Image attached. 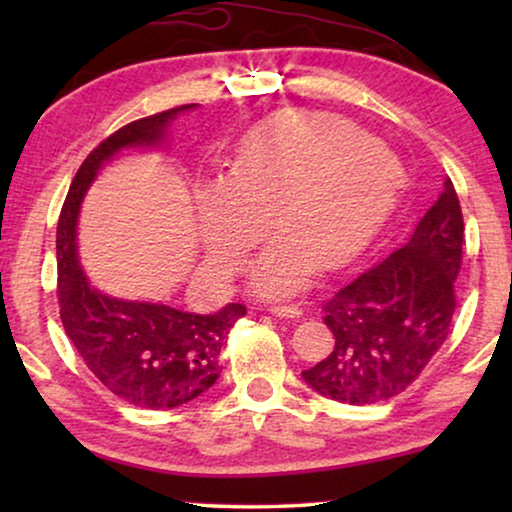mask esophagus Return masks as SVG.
<instances>
[{"mask_svg": "<svg viewBox=\"0 0 512 512\" xmlns=\"http://www.w3.org/2000/svg\"><path fill=\"white\" fill-rule=\"evenodd\" d=\"M270 312L275 314V317H282V319H300V314H303V310H300L298 305H284V303L270 305Z\"/></svg>", "mask_w": 512, "mask_h": 512, "instance_id": "esophagus-1", "label": "esophagus"}]
</instances>
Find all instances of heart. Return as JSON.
Masks as SVG:
<instances>
[{"label":"heart","mask_w":512,"mask_h":512,"mask_svg":"<svg viewBox=\"0 0 512 512\" xmlns=\"http://www.w3.org/2000/svg\"><path fill=\"white\" fill-rule=\"evenodd\" d=\"M403 167L387 146L347 118L291 111L242 144L230 177L200 195L202 240L233 272L263 240L265 219L282 235L254 270L261 291H296L319 270L345 265L387 219Z\"/></svg>","instance_id":"heart-1"}]
</instances>
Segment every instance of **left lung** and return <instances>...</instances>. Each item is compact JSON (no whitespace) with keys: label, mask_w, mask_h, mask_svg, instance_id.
Returning a JSON list of instances; mask_svg holds the SVG:
<instances>
[{"label":"left lung","mask_w":512,"mask_h":512,"mask_svg":"<svg viewBox=\"0 0 512 512\" xmlns=\"http://www.w3.org/2000/svg\"><path fill=\"white\" fill-rule=\"evenodd\" d=\"M464 216L445 179L443 193L410 240L359 272L321 305L333 352L303 377L314 391L349 405L403 394L443 347L457 307Z\"/></svg>","instance_id":"1"}]
</instances>
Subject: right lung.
<instances>
[{
  "label": "right lung",
  "instance_id": "right-lung-1",
  "mask_svg": "<svg viewBox=\"0 0 512 512\" xmlns=\"http://www.w3.org/2000/svg\"><path fill=\"white\" fill-rule=\"evenodd\" d=\"M184 104L139 118L102 139L72 179L58 219V303L67 338L90 373L125 403L144 410L179 408L205 394L221 373V345L247 307L191 314L153 303H125L90 289L76 261V216L104 160L125 146L156 144Z\"/></svg>",
  "mask_w": 512,
  "mask_h": 512
}]
</instances>
